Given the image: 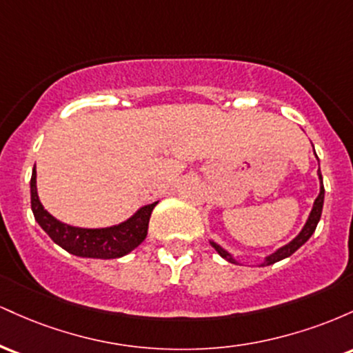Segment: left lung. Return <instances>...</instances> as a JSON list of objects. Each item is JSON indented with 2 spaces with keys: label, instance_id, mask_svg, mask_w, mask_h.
<instances>
[{
  "label": "left lung",
  "instance_id": "left-lung-1",
  "mask_svg": "<svg viewBox=\"0 0 353 353\" xmlns=\"http://www.w3.org/2000/svg\"><path fill=\"white\" fill-rule=\"evenodd\" d=\"M317 176H319V181H320V192H319L317 199L314 201V205H312V210H310L309 217H307V222H305V224H303L302 230L297 234V236L292 239V241L289 242V244L279 247V249L275 250V252L265 255L264 262H262L261 267L272 265V264H275V262L282 261V259L290 257V255H292L297 249H301V247L305 244V242L312 237V234L315 232V228H317V224H319V221H320V216H322L323 196H325V189H323V181H322V174H320V168H319V171H317ZM209 242H210V245H212L214 249H216V252L221 255L222 259H225V261L230 262V264H239L237 259L234 257V255L230 254V252H228V250H225L224 247H221V245L217 244V242H214V241H209Z\"/></svg>",
  "mask_w": 353,
  "mask_h": 353
}]
</instances>
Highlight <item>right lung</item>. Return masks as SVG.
<instances>
[{
  "label": "right lung",
  "instance_id": "right-lung-1",
  "mask_svg": "<svg viewBox=\"0 0 353 353\" xmlns=\"http://www.w3.org/2000/svg\"><path fill=\"white\" fill-rule=\"evenodd\" d=\"M30 188L31 210H33L36 222L41 225L44 232L52 239L54 244L63 247L66 252L88 259H119L134 250L137 245L143 244L145 236H148L152 209L157 205V202L143 205L124 222L109 225V228H76V225L58 221L43 208L38 196V188H36L34 169Z\"/></svg>",
  "mask_w": 353,
  "mask_h": 353
}]
</instances>
